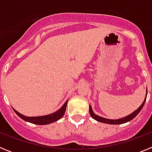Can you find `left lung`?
Listing matches in <instances>:
<instances>
[{"mask_svg": "<svg viewBox=\"0 0 152 152\" xmlns=\"http://www.w3.org/2000/svg\"><path fill=\"white\" fill-rule=\"evenodd\" d=\"M147 92H148V90L146 88V96L145 98L144 101L143 103H142V105L139 107V108L135 110L134 112H132V113H130L129 115L128 116H124L123 118H120V119H107V118H104V117H102V116H98L96 114H95L93 111V109L91 107V106H89V112H90V115L91 116V117L93 118L94 119L96 120L98 122H100V123H107V124H111V125H118V124H123V123H126L129 121H131L132 119H133L135 116L139 114V113L140 112L141 110L142 109L143 106H144L145 103V100H146V96H147Z\"/></svg>", "mask_w": 152, "mask_h": 152, "instance_id": "left-lung-1", "label": "left lung"}]
</instances>
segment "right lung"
<instances>
[{"mask_svg": "<svg viewBox=\"0 0 152 152\" xmlns=\"http://www.w3.org/2000/svg\"><path fill=\"white\" fill-rule=\"evenodd\" d=\"M68 100H66V102L63 104L62 107L58 110L56 111L55 113H52L49 114V115H45V116H24L23 114L20 113L19 112H17L16 110L13 109L14 112L16 113L17 116H19V117H20L21 119L25 120L26 122H29V123H33V124L36 125H47L50 124L52 123H54V122L58 121V119H61L63 116H64L65 110H66V107L67 103H68Z\"/></svg>", "mask_w": 152, "mask_h": 152, "instance_id": "1", "label": "right lung"}]
</instances>
